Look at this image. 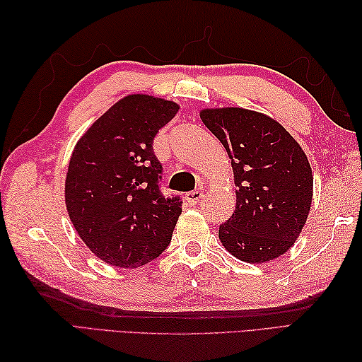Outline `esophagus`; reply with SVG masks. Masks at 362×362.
Listing matches in <instances>:
<instances>
[{
	"mask_svg": "<svg viewBox=\"0 0 362 362\" xmlns=\"http://www.w3.org/2000/svg\"><path fill=\"white\" fill-rule=\"evenodd\" d=\"M201 199H202V191H199V189L189 191V193L185 196V201L189 205H196L199 201H201Z\"/></svg>",
	"mask_w": 362,
	"mask_h": 362,
	"instance_id": "obj_1",
	"label": "esophagus"
}]
</instances>
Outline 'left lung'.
I'll use <instances>...</instances> for the list:
<instances>
[{"instance_id":"left-lung-1","label":"left lung","mask_w":362,"mask_h":362,"mask_svg":"<svg viewBox=\"0 0 362 362\" xmlns=\"http://www.w3.org/2000/svg\"><path fill=\"white\" fill-rule=\"evenodd\" d=\"M201 119L232 158L236 209L219 226L233 257L266 263L292 247L308 218L313 171L303 149L280 122L241 109H204Z\"/></svg>"}]
</instances>
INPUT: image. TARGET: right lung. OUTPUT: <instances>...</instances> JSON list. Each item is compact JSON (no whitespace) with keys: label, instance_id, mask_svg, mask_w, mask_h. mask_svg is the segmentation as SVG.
<instances>
[{"label":"right lung","instance_id":"obj_1","mask_svg":"<svg viewBox=\"0 0 362 362\" xmlns=\"http://www.w3.org/2000/svg\"><path fill=\"white\" fill-rule=\"evenodd\" d=\"M179 105L129 95L82 135L71 153L65 204L81 240L107 264L134 269L171 243L180 197H165L153 138Z\"/></svg>","mask_w":362,"mask_h":362}]
</instances>
